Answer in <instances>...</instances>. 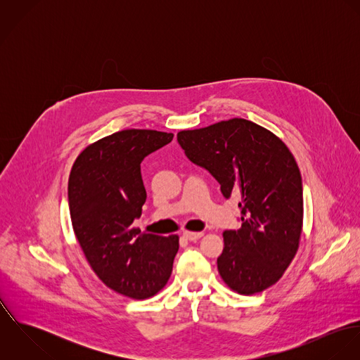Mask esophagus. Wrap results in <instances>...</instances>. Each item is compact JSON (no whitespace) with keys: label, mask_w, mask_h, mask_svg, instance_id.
Returning a JSON list of instances; mask_svg holds the SVG:
<instances>
[{"label":"esophagus","mask_w":360,"mask_h":360,"mask_svg":"<svg viewBox=\"0 0 360 360\" xmlns=\"http://www.w3.org/2000/svg\"><path fill=\"white\" fill-rule=\"evenodd\" d=\"M204 236V233H194V231H184L183 233V237L186 238V240H188V241H197V240H200L201 237Z\"/></svg>","instance_id":"obj_1"}]
</instances>
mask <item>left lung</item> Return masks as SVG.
I'll return each mask as SVG.
<instances>
[{
    "label": "left lung",
    "instance_id": "obj_1",
    "mask_svg": "<svg viewBox=\"0 0 360 360\" xmlns=\"http://www.w3.org/2000/svg\"><path fill=\"white\" fill-rule=\"evenodd\" d=\"M177 141L217 180L226 198H240L241 227L223 233L217 257L223 281L241 295L276 284L302 233V177L294 155L271 131L241 117L179 131Z\"/></svg>",
    "mask_w": 360,
    "mask_h": 360
}]
</instances>
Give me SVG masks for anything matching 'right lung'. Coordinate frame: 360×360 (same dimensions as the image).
I'll use <instances>...</instances> for the list:
<instances>
[{
    "instance_id": "add662e5",
    "label": "right lung",
    "mask_w": 360,
    "mask_h": 360,
    "mask_svg": "<svg viewBox=\"0 0 360 360\" xmlns=\"http://www.w3.org/2000/svg\"><path fill=\"white\" fill-rule=\"evenodd\" d=\"M172 133L129 129L93 143L75 160L68 184L72 226L94 273L110 290L146 300L160 291L179 251V236L141 233L147 191L141 162Z\"/></svg>"
}]
</instances>
